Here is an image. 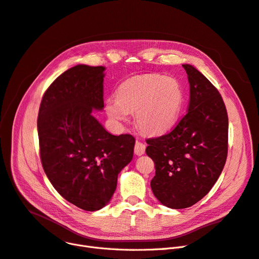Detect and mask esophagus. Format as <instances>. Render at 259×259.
<instances>
[{
    "mask_svg": "<svg viewBox=\"0 0 259 259\" xmlns=\"http://www.w3.org/2000/svg\"><path fill=\"white\" fill-rule=\"evenodd\" d=\"M146 150V145L142 142H137L134 145V152L137 155H142L145 153Z\"/></svg>",
    "mask_w": 259,
    "mask_h": 259,
    "instance_id": "34e87169",
    "label": "esophagus"
}]
</instances>
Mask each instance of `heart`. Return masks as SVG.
<instances>
[{
	"label": "heart",
	"mask_w": 259,
	"mask_h": 259,
	"mask_svg": "<svg viewBox=\"0 0 259 259\" xmlns=\"http://www.w3.org/2000/svg\"><path fill=\"white\" fill-rule=\"evenodd\" d=\"M184 91L178 79L147 74L126 79L117 89V98L106 102L108 115L121 124L135 113V124L146 134L157 135L170 130L184 106Z\"/></svg>",
	"instance_id": "heart-1"
}]
</instances>
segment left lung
Segmentation results:
<instances>
[{
  "mask_svg": "<svg viewBox=\"0 0 259 259\" xmlns=\"http://www.w3.org/2000/svg\"><path fill=\"white\" fill-rule=\"evenodd\" d=\"M188 112L169 133L148 139L146 153L155 166L154 196L172 209L193 206L206 196L226 164L228 113L221 93L191 65Z\"/></svg>",
  "mask_w": 259,
  "mask_h": 259,
  "instance_id": "obj_1",
  "label": "left lung"
}]
</instances>
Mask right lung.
<instances>
[{
    "label": "right lung",
    "mask_w": 259,
    "mask_h": 259,
    "mask_svg": "<svg viewBox=\"0 0 259 259\" xmlns=\"http://www.w3.org/2000/svg\"><path fill=\"white\" fill-rule=\"evenodd\" d=\"M105 67L76 65L52 81L37 116L39 157L54 189L85 211L112 197L117 175L133 157L131 134L112 135L93 117L104 108Z\"/></svg>",
    "instance_id": "add662e5"
}]
</instances>
